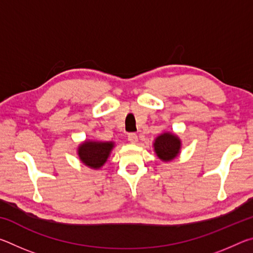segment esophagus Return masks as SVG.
<instances>
[{"instance_id": "34e87169", "label": "esophagus", "mask_w": 253, "mask_h": 253, "mask_svg": "<svg viewBox=\"0 0 253 253\" xmlns=\"http://www.w3.org/2000/svg\"><path fill=\"white\" fill-rule=\"evenodd\" d=\"M128 142L131 144H136L137 142H138V136L134 134V132H131V134L128 135Z\"/></svg>"}]
</instances>
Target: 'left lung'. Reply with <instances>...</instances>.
<instances>
[{
    "label": "left lung",
    "mask_w": 253,
    "mask_h": 253,
    "mask_svg": "<svg viewBox=\"0 0 253 253\" xmlns=\"http://www.w3.org/2000/svg\"><path fill=\"white\" fill-rule=\"evenodd\" d=\"M154 152L162 162L169 163L176 158L182 149V140L175 132L164 131L153 143Z\"/></svg>",
    "instance_id": "8db88e82"
}]
</instances>
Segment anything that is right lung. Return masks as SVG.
Masks as SVG:
<instances>
[{
  "instance_id": "add662e5",
  "label": "right lung",
  "mask_w": 253,
  "mask_h": 253,
  "mask_svg": "<svg viewBox=\"0 0 253 253\" xmlns=\"http://www.w3.org/2000/svg\"><path fill=\"white\" fill-rule=\"evenodd\" d=\"M115 147L111 140L85 139L77 147V155L84 165L91 169H100Z\"/></svg>"
}]
</instances>
